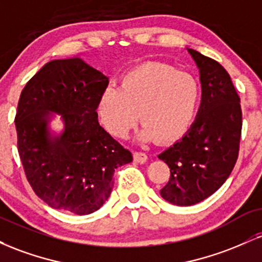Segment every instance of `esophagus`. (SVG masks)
<instances>
[{
    "label": "esophagus",
    "mask_w": 262,
    "mask_h": 262,
    "mask_svg": "<svg viewBox=\"0 0 262 262\" xmlns=\"http://www.w3.org/2000/svg\"><path fill=\"white\" fill-rule=\"evenodd\" d=\"M134 161L138 162V164H145L148 161V155L145 152H141V151H135L134 152Z\"/></svg>",
    "instance_id": "obj_1"
}]
</instances>
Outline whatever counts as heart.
<instances>
[{"mask_svg": "<svg viewBox=\"0 0 262 262\" xmlns=\"http://www.w3.org/2000/svg\"><path fill=\"white\" fill-rule=\"evenodd\" d=\"M201 89L196 77L161 62H145L107 87L97 100V112L114 137L125 138L143 123L138 138L169 143L185 134L197 112ZM138 116H136V112Z\"/></svg>", "mask_w": 262, "mask_h": 262, "instance_id": "obj_1", "label": "heart"}]
</instances>
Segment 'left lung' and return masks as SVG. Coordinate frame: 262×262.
<instances>
[{"instance_id": "left-lung-1", "label": "left lung", "mask_w": 262, "mask_h": 262, "mask_svg": "<svg viewBox=\"0 0 262 262\" xmlns=\"http://www.w3.org/2000/svg\"><path fill=\"white\" fill-rule=\"evenodd\" d=\"M186 49L200 71L201 104L182 139L159 154L171 172L161 197L181 207L206 200L229 177L243 124L240 98L227 70L197 50Z\"/></svg>"}]
</instances>
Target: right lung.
Wrapping results in <instances>:
<instances>
[{"instance_id":"obj_1","label":"right lung","mask_w":262,"mask_h":262,"mask_svg":"<svg viewBox=\"0 0 262 262\" xmlns=\"http://www.w3.org/2000/svg\"><path fill=\"white\" fill-rule=\"evenodd\" d=\"M108 77L79 56L47 62L27 82L16 119L18 152L35 194L54 209L85 215L100 209L114 170L133 156L98 123ZM60 116L63 130L50 123Z\"/></svg>"}]
</instances>
